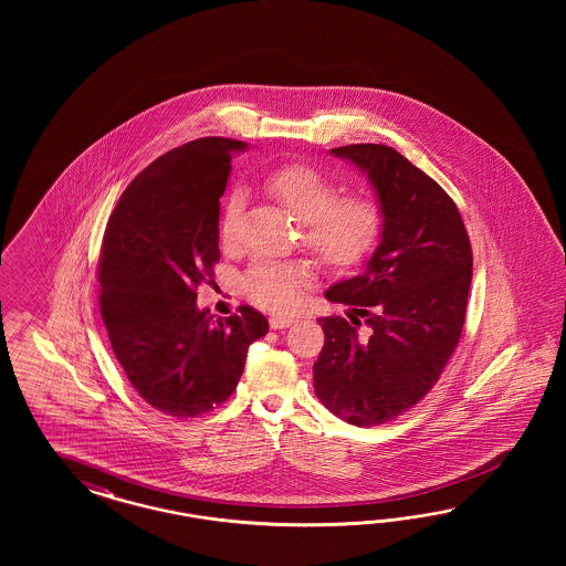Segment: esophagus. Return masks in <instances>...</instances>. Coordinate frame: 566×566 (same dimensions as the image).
I'll use <instances>...</instances> for the list:
<instances>
[{
    "label": "esophagus",
    "mask_w": 566,
    "mask_h": 566,
    "mask_svg": "<svg viewBox=\"0 0 566 566\" xmlns=\"http://www.w3.org/2000/svg\"><path fill=\"white\" fill-rule=\"evenodd\" d=\"M294 322H296V319L291 317V315H272V317H270V326L274 327V329L292 326Z\"/></svg>",
    "instance_id": "obj_1"
}]
</instances>
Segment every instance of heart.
<instances>
[{"label": "heart", "instance_id": "heart-1", "mask_svg": "<svg viewBox=\"0 0 566 566\" xmlns=\"http://www.w3.org/2000/svg\"><path fill=\"white\" fill-rule=\"evenodd\" d=\"M261 189L298 222L301 244L327 270H350L367 258L381 234L384 213L376 197L363 190L336 195L334 180L311 164L291 161L265 171ZM242 192L234 190L223 209L222 240L237 239ZM307 280L292 263L258 261L242 277L247 296L259 307L284 311Z\"/></svg>", "mask_w": 566, "mask_h": 566}]
</instances>
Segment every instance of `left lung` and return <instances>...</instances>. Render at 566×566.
<instances>
[{"label": "left lung", "instance_id": "8db88e82", "mask_svg": "<svg viewBox=\"0 0 566 566\" xmlns=\"http://www.w3.org/2000/svg\"><path fill=\"white\" fill-rule=\"evenodd\" d=\"M332 154L376 190L384 223L365 272L327 289L346 317H319L326 343L313 365L315 395L350 426L374 428L433 388L461 340L473 253L446 190L388 145Z\"/></svg>", "mask_w": 566, "mask_h": 566}]
</instances>
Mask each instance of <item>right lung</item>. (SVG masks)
<instances>
[{"label":"right lung","mask_w":566,"mask_h":566,"mask_svg":"<svg viewBox=\"0 0 566 566\" xmlns=\"http://www.w3.org/2000/svg\"><path fill=\"white\" fill-rule=\"evenodd\" d=\"M242 140L206 137L157 157L122 192L103 234L99 308L138 396L178 419L220 407L268 319L249 305L216 319L197 286L220 261V197Z\"/></svg>","instance_id":"right-lung-1"}]
</instances>
